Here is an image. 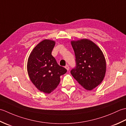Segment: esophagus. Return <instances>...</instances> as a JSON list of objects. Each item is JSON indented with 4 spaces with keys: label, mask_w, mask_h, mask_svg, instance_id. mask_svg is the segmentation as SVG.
Segmentation results:
<instances>
[{
    "label": "esophagus",
    "mask_w": 126,
    "mask_h": 126,
    "mask_svg": "<svg viewBox=\"0 0 126 126\" xmlns=\"http://www.w3.org/2000/svg\"><path fill=\"white\" fill-rule=\"evenodd\" d=\"M65 68H66V69L67 70H69V66L68 65H66L65 66Z\"/></svg>",
    "instance_id": "esophagus-1"
}]
</instances>
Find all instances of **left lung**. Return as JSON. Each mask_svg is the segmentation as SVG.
<instances>
[{
	"label": "left lung",
	"mask_w": 126,
	"mask_h": 126,
	"mask_svg": "<svg viewBox=\"0 0 126 126\" xmlns=\"http://www.w3.org/2000/svg\"><path fill=\"white\" fill-rule=\"evenodd\" d=\"M71 43L76 66L70 73L85 89L92 90L101 83L105 75L106 63L103 52L94 43L87 39Z\"/></svg>",
	"instance_id": "8db88e82"
}]
</instances>
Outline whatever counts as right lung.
Segmentation results:
<instances>
[{
	"instance_id": "1",
	"label": "right lung",
	"mask_w": 126,
	"mask_h": 126,
	"mask_svg": "<svg viewBox=\"0 0 126 126\" xmlns=\"http://www.w3.org/2000/svg\"><path fill=\"white\" fill-rule=\"evenodd\" d=\"M55 42L45 39L34 48L28 62V72L31 82L41 92L49 94L60 82V76L67 70L58 64L51 55Z\"/></svg>"
}]
</instances>
